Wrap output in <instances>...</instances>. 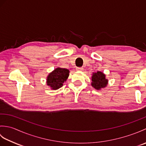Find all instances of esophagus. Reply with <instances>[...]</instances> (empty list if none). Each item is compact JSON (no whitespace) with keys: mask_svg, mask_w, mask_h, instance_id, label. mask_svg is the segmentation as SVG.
<instances>
[{"mask_svg":"<svg viewBox=\"0 0 146 146\" xmlns=\"http://www.w3.org/2000/svg\"><path fill=\"white\" fill-rule=\"evenodd\" d=\"M77 70H79V71H82L83 70V68L82 67H78L76 68Z\"/></svg>","mask_w":146,"mask_h":146,"instance_id":"esophagus-1","label":"esophagus"}]
</instances>
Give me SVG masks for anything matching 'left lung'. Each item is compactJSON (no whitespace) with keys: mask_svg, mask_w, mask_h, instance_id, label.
<instances>
[{"mask_svg":"<svg viewBox=\"0 0 146 146\" xmlns=\"http://www.w3.org/2000/svg\"><path fill=\"white\" fill-rule=\"evenodd\" d=\"M92 85L95 89L99 90L104 88L107 85L108 80L105 79V75L100 71L95 73L92 77Z\"/></svg>","mask_w":146,"mask_h":146,"instance_id":"obj_1","label":"left lung"}]
</instances>
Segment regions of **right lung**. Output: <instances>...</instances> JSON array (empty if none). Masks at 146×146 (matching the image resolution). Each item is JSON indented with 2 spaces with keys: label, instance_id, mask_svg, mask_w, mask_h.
Returning <instances> with one entry per match:
<instances>
[{
  "label": "right lung",
  "instance_id": "add662e5",
  "mask_svg": "<svg viewBox=\"0 0 146 146\" xmlns=\"http://www.w3.org/2000/svg\"><path fill=\"white\" fill-rule=\"evenodd\" d=\"M70 71L65 68H58L51 73L48 76L47 84L52 90H57L63 85L69 76Z\"/></svg>",
  "mask_w": 146,
  "mask_h": 146
}]
</instances>
